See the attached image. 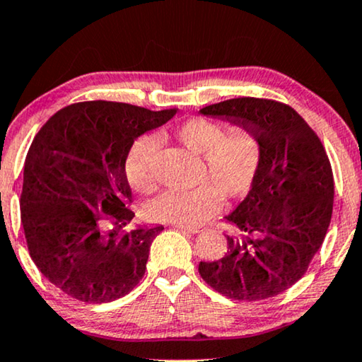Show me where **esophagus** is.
Listing matches in <instances>:
<instances>
[{"label":"esophagus","mask_w":362,"mask_h":362,"mask_svg":"<svg viewBox=\"0 0 362 362\" xmlns=\"http://www.w3.org/2000/svg\"><path fill=\"white\" fill-rule=\"evenodd\" d=\"M173 228L176 230H185L189 233H199L200 231V226H191V225H182V223H173Z\"/></svg>","instance_id":"34e87169"}]
</instances>
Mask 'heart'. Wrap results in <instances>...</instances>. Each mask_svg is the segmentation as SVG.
<instances>
[{
    "instance_id": "1",
    "label": "heart",
    "mask_w": 362,
    "mask_h": 362,
    "mask_svg": "<svg viewBox=\"0 0 362 362\" xmlns=\"http://www.w3.org/2000/svg\"><path fill=\"white\" fill-rule=\"evenodd\" d=\"M226 126L212 119L194 118L176 129L182 146L204 158L202 185L192 189H170L147 205L155 220L196 225L214 212L223 197L226 202L246 197L257 180L262 162V144L252 131ZM158 139L146 136L132 146L126 158V176L139 192L155 187L153 158Z\"/></svg>"
}]
</instances>
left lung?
Listing matches in <instances>:
<instances>
[{
	"label": "left lung",
	"mask_w": 362,
	"mask_h": 362,
	"mask_svg": "<svg viewBox=\"0 0 362 362\" xmlns=\"http://www.w3.org/2000/svg\"><path fill=\"white\" fill-rule=\"evenodd\" d=\"M204 116L246 127L262 144L254 187L225 218L228 249L199 274L215 291L260 301L293 286L308 270L329 230L333 173L320 139L291 107L241 97L209 105Z\"/></svg>",
	"instance_id": "1"
}]
</instances>
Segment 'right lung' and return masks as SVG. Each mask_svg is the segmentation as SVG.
<instances>
[{"mask_svg":"<svg viewBox=\"0 0 362 362\" xmlns=\"http://www.w3.org/2000/svg\"><path fill=\"white\" fill-rule=\"evenodd\" d=\"M176 111L81 102L37 132L24 163L22 226L33 264L68 296L110 303L142 280L163 226L126 228L134 218L126 158L137 137Z\"/></svg>","mask_w":362,"mask_h":362,"instance_id":"right-lung-1","label":"right lung"}]
</instances>
